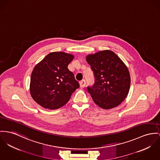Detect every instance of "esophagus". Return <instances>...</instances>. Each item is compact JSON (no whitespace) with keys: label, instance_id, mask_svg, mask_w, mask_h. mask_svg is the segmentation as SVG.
<instances>
[{"label":"esophagus","instance_id":"obj_1","mask_svg":"<svg viewBox=\"0 0 160 160\" xmlns=\"http://www.w3.org/2000/svg\"><path fill=\"white\" fill-rule=\"evenodd\" d=\"M86 85V81L85 80H82L80 82V86L81 88H83Z\"/></svg>","mask_w":160,"mask_h":160}]
</instances>
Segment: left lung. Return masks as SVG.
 I'll list each match as a JSON object with an SVG mask.
<instances>
[{
	"label": "left lung",
	"mask_w": 160,
	"mask_h": 160,
	"mask_svg": "<svg viewBox=\"0 0 160 160\" xmlns=\"http://www.w3.org/2000/svg\"><path fill=\"white\" fill-rule=\"evenodd\" d=\"M86 62L95 77L94 85L87 88L94 103L105 110L119 105L130 87V75L125 63L110 50L87 55Z\"/></svg>",
	"instance_id": "1"
}]
</instances>
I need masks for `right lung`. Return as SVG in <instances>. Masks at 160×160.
Listing matches in <instances>:
<instances>
[{"instance_id":"obj_1","label":"right lung","mask_w":160,"mask_h":160,"mask_svg":"<svg viewBox=\"0 0 160 160\" xmlns=\"http://www.w3.org/2000/svg\"><path fill=\"white\" fill-rule=\"evenodd\" d=\"M74 56L63 52L50 53L35 66L31 75L30 91L38 104L56 110L64 106L79 88L68 66Z\"/></svg>"}]
</instances>
